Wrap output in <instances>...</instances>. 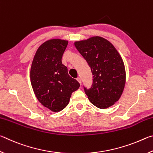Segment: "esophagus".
<instances>
[{
    "mask_svg": "<svg viewBox=\"0 0 153 153\" xmlns=\"http://www.w3.org/2000/svg\"><path fill=\"white\" fill-rule=\"evenodd\" d=\"M77 81H78V82L80 84H82V80H81V78H80V77H77Z\"/></svg>",
    "mask_w": 153,
    "mask_h": 153,
    "instance_id": "1",
    "label": "esophagus"
}]
</instances>
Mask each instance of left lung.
Masks as SVG:
<instances>
[{"instance_id":"1","label":"left lung","mask_w":153,"mask_h":153,"mask_svg":"<svg viewBox=\"0 0 153 153\" xmlns=\"http://www.w3.org/2000/svg\"><path fill=\"white\" fill-rule=\"evenodd\" d=\"M91 69L92 84L84 89L92 105L99 108L112 106L120 99L126 83L122 59L111 42L96 36L75 42Z\"/></svg>"}]
</instances>
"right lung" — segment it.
I'll list each match as a JSON object with an SVG mask.
<instances>
[{"label":"right lung","instance_id":"1","mask_svg":"<svg viewBox=\"0 0 153 153\" xmlns=\"http://www.w3.org/2000/svg\"><path fill=\"white\" fill-rule=\"evenodd\" d=\"M67 44L68 41L60 39L46 41L36 51L31 67V84L36 98L54 112L65 108L72 92L80 86L62 63Z\"/></svg>","mask_w":153,"mask_h":153}]
</instances>
